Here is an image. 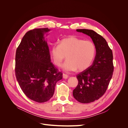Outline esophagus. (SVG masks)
Wrapping results in <instances>:
<instances>
[{
    "instance_id": "esophagus-1",
    "label": "esophagus",
    "mask_w": 128,
    "mask_h": 128,
    "mask_svg": "<svg viewBox=\"0 0 128 128\" xmlns=\"http://www.w3.org/2000/svg\"><path fill=\"white\" fill-rule=\"evenodd\" d=\"M62 76H63V78H64V79H67L68 77V76L67 75H66V74H63Z\"/></svg>"
}]
</instances>
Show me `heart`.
I'll list each match as a JSON object with an SVG mask.
<instances>
[{
	"label": "heart",
	"mask_w": 128,
	"mask_h": 128,
	"mask_svg": "<svg viewBox=\"0 0 128 128\" xmlns=\"http://www.w3.org/2000/svg\"><path fill=\"white\" fill-rule=\"evenodd\" d=\"M96 53L94 42L75 37H69L61 40L59 44L54 45L51 50L53 63L60 66L67 56V60L62 66L63 70L81 72L86 70L92 64Z\"/></svg>",
	"instance_id": "1"
}]
</instances>
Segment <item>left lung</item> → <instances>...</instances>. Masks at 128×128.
Returning a JSON list of instances; mask_svg holds the SVG:
<instances>
[{
    "label": "left lung",
    "mask_w": 128,
    "mask_h": 128,
    "mask_svg": "<svg viewBox=\"0 0 128 128\" xmlns=\"http://www.w3.org/2000/svg\"><path fill=\"white\" fill-rule=\"evenodd\" d=\"M90 36L96 48L92 64L76 76L78 83L73 90L76 100L81 103H90L97 100L104 94L113 74V56L104 38L89 29H77Z\"/></svg>",
    "instance_id": "obj_1"
}]
</instances>
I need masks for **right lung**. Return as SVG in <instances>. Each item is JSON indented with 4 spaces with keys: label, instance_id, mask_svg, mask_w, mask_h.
I'll return each mask as SVG.
<instances>
[{
    "label": "right lung",
    "instance_id": "right-lung-1",
    "mask_svg": "<svg viewBox=\"0 0 128 128\" xmlns=\"http://www.w3.org/2000/svg\"><path fill=\"white\" fill-rule=\"evenodd\" d=\"M48 28L28 31L23 37L15 55V76L26 96L38 102L52 97L56 84L62 73L51 62L49 48L44 34Z\"/></svg>",
    "mask_w": 128,
    "mask_h": 128
}]
</instances>
